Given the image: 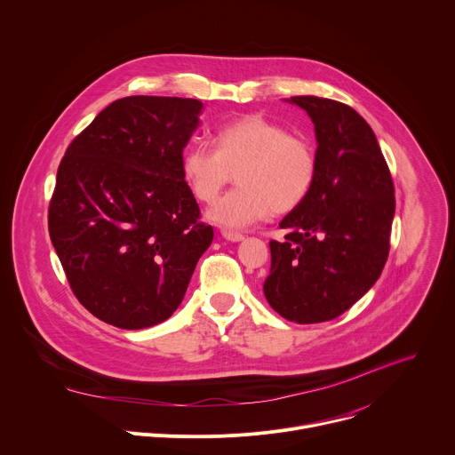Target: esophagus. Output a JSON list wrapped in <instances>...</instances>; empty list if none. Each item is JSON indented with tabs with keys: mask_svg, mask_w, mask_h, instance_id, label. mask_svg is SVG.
Returning a JSON list of instances; mask_svg holds the SVG:
<instances>
[{
	"mask_svg": "<svg viewBox=\"0 0 455 455\" xmlns=\"http://www.w3.org/2000/svg\"><path fill=\"white\" fill-rule=\"evenodd\" d=\"M221 235L227 239V241H232V243H237V241H243L244 235L241 232H235V230H228V228H223L221 230Z\"/></svg>",
	"mask_w": 455,
	"mask_h": 455,
	"instance_id": "esophagus-1",
	"label": "esophagus"
}]
</instances>
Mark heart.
Returning a JSON list of instances; mask_svg holds the SVG:
<instances>
[{"label":"heart","instance_id":"b5f03b06","mask_svg":"<svg viewBox=\"0 0 455 455\" xmlns=\"http://www.w3.org/2000/svg\"><path fill=\"white\" fill-rule=\"evenodd\" d=\"M214 148L190 142L180 156L181 178L200 204L216 200L237 176V187L209 211L207 220L234 230L263 221L272 212L297 209L315 185L318 156L313 142L263 113H250L221 124Z\"/></svg>","mask_w":455,"mask_h":455}]
</instances>
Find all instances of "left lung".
<instances>
[{"mask_svg":"<svg viewBox=\"0 0 455 455\" xmlns=\"http://www.w3.org/2000/svg\"><path fill=\"white\" fill-rule=\"evenodd\" d=\"M315 124L318 172L309 196L270 241L268 304L286 320H333L378 281L391 248L395 183L371 125L347 104L291 97Z\"/></svg>","mask_w":455,"mask_h":455,"instance_id":"obj_1","label":"left lung"}]
</instances>
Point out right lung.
<instances>
[{
    "label": "right lung",
    "mask_w": 455,
    "mask_h": 455,
    "mask_svg": "<svg viewBox=\"0 0 455 455\" xmlns=\"http://www.w3.org/2000/svg\"><path fill=\"white\" fill-rule=\"evenodd\" d=\"M202 111L196 99H118L59 164L50 239L77 300L111 326L167 320L212 243L180 171Z\"/></svg>",
    "instance_id": "obj_1"
}]
</instances>
